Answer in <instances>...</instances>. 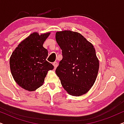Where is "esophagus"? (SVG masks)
Returning a JSON list of instances; mask_svg holds the SVG:
<instances>
[{"label":"esophagus","instance_id":"34e87169","mask_svg":"<svg viewBox=\"0 0 124 124\" xmlns=\"http://www.w3.org/2000/svg\"><path fill=\"white\" fill-rule=\"evenodd\" d=\"M53 65H54V69H55L57 68V67L58 66V63H57V62H54V63H53Z\"/></svg>","mask_w":124,"mask_h":124}]
</instances>
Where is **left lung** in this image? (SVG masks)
Listing matches in <instances>:
<instances>
[{
    "label": "left lung",
    "mask_w": 124,
    "mask_h": 124,
    "mask_svg": "<svg viewBox=\"0 0 124 124\" xmlns=\"http://www.w3.org/2000/svg\"><path fill=\"white\" fill-rule=\"evenodd\" d=\"M55 39L63 56L55 70L62 86L73 96L85 94L93 86L99 70L93 45L80 33L70 30L57 31Z\"/></svg>",
    "instance_id": "1"
}]
</instances>
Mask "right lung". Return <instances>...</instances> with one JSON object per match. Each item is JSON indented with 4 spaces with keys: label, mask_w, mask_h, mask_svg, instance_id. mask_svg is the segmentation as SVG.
Instances as JSON below:
<instances>
[{
    "label": "right lung",
    "mask_w": 124,
    "mask_h": 124,
    "mask_svg": "<svg viewBox=\"0 0 124 124\" xmlns=\"http://www.w3.org/2000/svg\"><path fill=\"white\" fill-rule=\"evenodd\" d=\"M50 32H34L15 48L10 58L12 76L22 88L32 92L43 85L45 78L54 66L46 60L48 51L43 45Z\"/></svg>",
    "instance_id": "add662e5"
}]
</instances>
